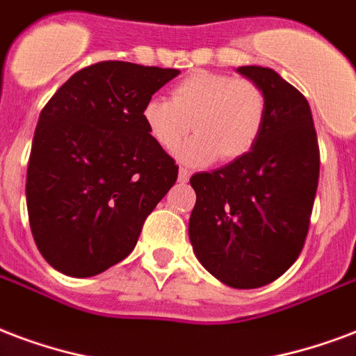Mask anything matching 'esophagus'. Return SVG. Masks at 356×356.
Wrapping results in <instances>:
<instances>
[{
  "instance_id": "obj_1",
  "label": "esophagus",
  "mask_w": 356,
  "mask_h": 356,
  "mask_svg": "<svg viewBox=\"0 0 356 356\" xmlns=\"http://www.w3.org/2000/svg\"><path fill=\"white\" fill-rule=\"evenodd\" d=\"M189 176H191V172H189L188 168L180 167V170H178V180H180V181H188Z\"/></svg>"
}]
</instances>
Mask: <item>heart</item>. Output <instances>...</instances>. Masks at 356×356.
Wrapping results in <instances>:
<instances>
[{
  "label": "heart",
  "instance_id": "heart-1",
  "mask_svg": "<svg viewBox=\"0 0 356 356\" xmlns=\"http://www.w3.org/2000/svg\"><path fill=\"white\" fill-rule=\"evenodd\" d=\"M266 112V95L253 80L195 71L170 90V101L148 99L140 108V122L149 140L161 149H175L191 122L197 135L181 146L178 156L195 165L218 156L232 163L257 146Z\"/></svg>",
  "mask_w": 356,
  "mask_h": 356
}]
</instances>
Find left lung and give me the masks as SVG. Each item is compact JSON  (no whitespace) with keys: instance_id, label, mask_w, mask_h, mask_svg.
Wrapping results in <instances>:
<instances>
[{"instance_id":"8db88e82","label":"left lung","mask_w":356,"mask_h":356,"mask_svg":"<svg viewBox=\"0 0 356 356\" xmlns=\"http://www.w3.org/2000/svg\"><path fill=\"white\" fill-rule=\"evenodd\" d=\"M266 95V124L238 161L191 176L189 240L199 263L234 289H257L300 255L317 181L319 144L306 97L274 69H236Z\"/></svg>"}]
</instances>
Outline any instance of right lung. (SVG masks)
I'll list each match as a JSON object with an SVG mask.
<instances>
[{"label":"right lung","instance_id":"add662e5","mask_svg":"<svg viewBox=\"0 0 356 356\" xmlns=\"http://www.w3.org/2000/svg\"><path fill=\"white\" fill-rule=\"evenodd\" d=\"M178 69L101 61L80 69L42 108L26 202L31 234L58 272L97 276L137 245L144 219L178 178L140 108Z\"/></svg>","mask_w":356,"mask_h":356}]
</instances>
